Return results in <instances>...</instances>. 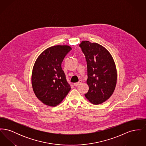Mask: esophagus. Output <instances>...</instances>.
Listing matches in <instances>:
<instances>
[{"instance_id":"esophagus-1","label":"esophagus","mask_w":146,"mask_h":146,"mask_svg":"<svg viewBox=\"0 0 146 146\" xmlns=\"http://www.w3.org/2000/svg\"><path fill=\"white\" fill-rule=\"evenodd\" d=\"M81 83H82V81H81V80H79L78 83H76L74 84V86H78V85H79V84H80Z\"/></svg>"}]
</instances>
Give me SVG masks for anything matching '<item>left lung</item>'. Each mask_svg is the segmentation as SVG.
<instances>
[{"label": "left lung", "mask_w": 146, "mask_h": 146, "mask_svg": "<svg viewBox=\"0 0 146 146\" xmlns=\"http://www.w3.org/2000/svg\"><path fill=\"white\" fill-rule=\"evenodd\" d=\"M79 46L85 56L88 67L86 83L89 89L85 96L92 104H102L111 96L117 84L114 60L107 49L96 42L83 41Z\"/></svg>", "instance_id": "left-lung-1"}]
</instances>
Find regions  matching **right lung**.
Masks as SVG:
<instances>
[{"label": "right lung", "mask_w": 146, "mask_h": 146, "mask_svg": "<svg viewBox=\"0 0 146 146\" xmlns=\"http://www.w3.org/2000/svg\"><path fill=\"white\" fill-rule=\"evenodd\" d=\"M72 48L56 45L45 50L35 61L32 74V85L35 96L44 104L55 107L70 90L61 63Z\"/></svg>", "instance_id": "1"}]
</instances>
